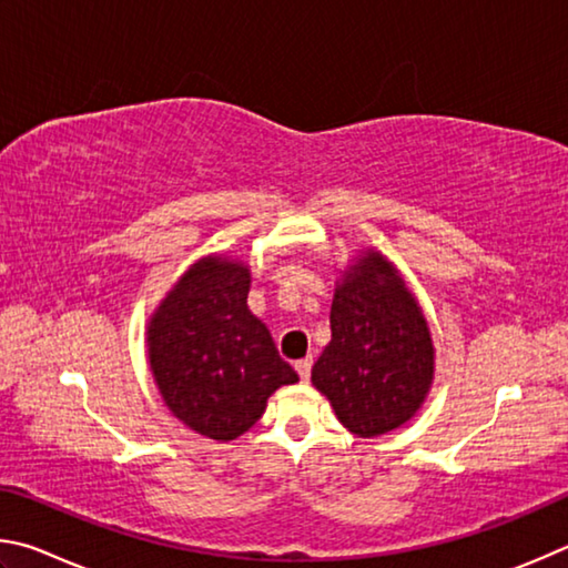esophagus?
Returning a JSON list of instances; mask_svg holds the SVG:
<instances>
[{"label": "esophagus", "instance_id": "1", "mask_svg": "<svg viewBox=\"0 0 568 568\" xmlns=\"http://www.w3.org/2000/svg\"><path fill=\"white\" fill-rule=\"evenodd\" d=\"M312 364H314V359H312V356H304V359H300V362H296V364H294V369H296V374H300L304 382H306V379H310V374H312Z\"/></svg>", "mask_w": 568, "mask_h": 568}]
</instances>
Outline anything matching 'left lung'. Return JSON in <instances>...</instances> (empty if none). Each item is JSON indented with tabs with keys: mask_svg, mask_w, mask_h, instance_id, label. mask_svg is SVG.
Listing matches in <instances>:
<instances>
[{
	"mask_svg": "<svg viewBox=\"0 0 568 568\" xmlns=\"http://www.w3.org/2000/svg\"><path fill=\"white\" fill-rule=\"evenodd\" d=\"M332 342L312 369L346 429L382 436L422 409L434 379V344L416 296L384 254L366 248L336 282Z\"/></svg>",
	"mask_w": 568,
	"mask_h": 568,
	"instance_id": "8db88e82",
	"label": "left lung"
}]
</instances>
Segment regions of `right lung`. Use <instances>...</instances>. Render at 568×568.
Returning a JSON list of instances; mask_svg holds the SVG:
<instances>
[{
  "label": "right lung",
  "mask_w": 568,
  "mask_h": 568,
  "mask_svg": "<svg viewBox=\"0 0 568 568\" xmlns=\"http://www.w3.org/2000/svg\"><path fill=\"white\" fill-rule=\"evenodd\" d=\"M248 284L244 262L199 258L146 326L149 364L169 412L214 442L252 429L268 396L300 382L266 324L248 312Z\"/></svg>",
  "instance_id": "right-lung-1"
}]
</instances>
